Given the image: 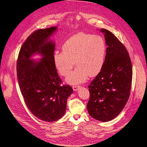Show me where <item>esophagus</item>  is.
<instances>
[{
	"mask_svg": "<svg viewBox=\"0 0 147 147\" xmlns=\"http://www.w3.org/2000/svg\"><path fill=\"white\" fill-rule=\"evenodd\" d=\"M80 87V86H73V87H72V88H73V90H74V91H77L78 89H79V88Z\"/></svg>",
	"mask_w": 147,
	"mask_h": 147,
	"instance_id": "obj_1",
	"label": "esophagus"
}]
</instances>
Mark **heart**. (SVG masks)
I'll use <instances>...</instances> for the list:
<instances>
[{"mask_svg":"<svg viewBox=\"0 0 147 147\" xmlns=\"http://www.w3.org/2000/svg\"><path fill=\"white\" fill-rule=\"evenodd\" d=\"M63 51H56L53 59L57 70L67 76L74 67H77L66 79L70 84L85 82L88 76H96L104 65L107 45L100 35L80 32L68 38L62 46Z\"/></svg>","mask_w":147,"mask_h":147,"instance_id":"1","label":"heart"}]
</instances>
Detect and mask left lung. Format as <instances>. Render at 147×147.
<instances>
[{
    "mask_svg": "<svg viewBox=\"0 0 147 147\" xmlns=\"http://www.w3.org/2000/svg\"><path fill=\"white\" fill-rule=\"evenodd\" d=\"M104 33L107 55L104 65L88 86L90 116L100 121L114 119L126 105L131 93L132 67L126 47L109 30Z\"/></svg>",
    "mask_w": 147,
    "mask_h": 147,
    "instance_id": "obj_1",
    "label": "left lung"
}]
</instances>
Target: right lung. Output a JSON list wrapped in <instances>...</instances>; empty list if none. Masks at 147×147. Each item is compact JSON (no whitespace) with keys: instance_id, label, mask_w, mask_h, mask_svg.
Segmentation results:
<instances>
[{"instance_id":"right-lung-1","label":"right lung","mask_w":147,"mask_h":147,"mask_svg":"<svg viewBox=\"0 0 147 147\" xmlns=\"http://www.w3.org/2000/svg\"><path fill=\"white\" fill-rule=\"evenodd\" d=\"M56 27L36 30L21 46L17 59L19 86L26 106L44 121H57L64 115L67 100L73 89L64 84L53 59L55 45L48 38ZM43 56L38 62L30 59L34 53Z\"/></svg>"}]
</instances>
